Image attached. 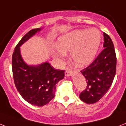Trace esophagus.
<instances>
[{"label":"esophagus","mask_w":126,"mask_h":126,"mask_svg":"<svg viewBox=\"0 0 126 126\" xmlns=\"http://www.w3.org/2000/svg\"><path fill=\"white\" fill-rule=\"evenodd\" d=\"M72 73H73V70H72V69H70V68H66L65 72V76H70L72 75Z\"/></svg>","instance_id":"1"}]
</instances>
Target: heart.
I'll list each match as a JSON object with an SVG mask.
<instances>
[{
    "label": "heart",
    "mask_w": 126,
    "mask_h": 126,
    "mask_svg": "<svg viewBox=\"0 0 126 126\" xmlns=\"http://www.w3.org/2000/svg\"><path fill=\"white\" fill-rule=\"evenodd\" d=\"M101 42V33L97 29L76 30L59 39L54 56L62 60L65 52L71 51V57L78 66L89 64L95 58Z\"/></svg>",
    "instance_id": "b5f03b06"
}]
</instances>
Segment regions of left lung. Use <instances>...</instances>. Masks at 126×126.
Instances as JSON below:
<instances>
[{
  "label": "left lung",
  "mask_w": 126,
  "mask_h": 126,
  "mask_svg": "<svg viewBox=\"0 0 126 126\" xmlns=\"http://www.w3.org/2000/svg\"><path fill=\"white\" fill-rule=\"evenodd\" d=\"M104 50L93 63L81 70L87 81L86 89L79 98L89 104H94L106 94L114 79L116 70V56L110 37L104 32Z\"/></svg>",
  "instance_id": "left-lung-1"
}]
</instances>
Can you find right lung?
<instances>
[{"mask_svg":"<svg viewBox=\"0 0 126 126\" xmlns=\"http://www.w3.org/2000/svg\"><path fill=\"white\" fill-rule=\"evenodd\" d=\"M40 30H32L17 44L12 55V72L15 87L21 96L30 104L41 107L54 98L56 85L64 78L65 70H56L47 62L33 66L23 61L20 47Z\"/></svg>","mask_w":126,"mask_h":126,"instance_id":"obj_1","label":"right lung"}]
</instances>
